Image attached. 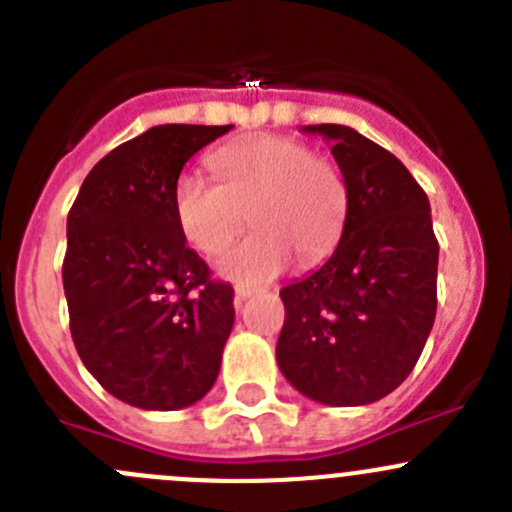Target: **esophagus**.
<instances>
[{
  "label": "esophagus",
  "instance_id": "34e87169",
  "mask_svg": "<svg viewBox=\"0 0 512 512\" xmlns=\"http://www.w3.org/2000/svg\"><path fill=\"white\" fill-rule=\"evenodd\" d=\"M257 292V287H250V285H237L235 287V302H245L247 297H252V294Z\"/></svg>",
  "mask_w": 512,
  "mask_h": 512
}]
</instances>
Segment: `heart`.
Returning a JSON list of instances; mask_svg holds the SVG:
<instances>
[{"label": "heart", "instance_id": "b5f03b06", "mask_svg": "<svg viewBox=\"0 0 512 512\" xmlns=\"http://www.w3.org/2000/svg\"><path fill=\"white\" fill-rule=\"evenodd\" d=\"M213 180L198 173L173 183V215L185 240L220 257L245 227H257L220 262L225 277L267 282L292 257L317 265L334 252L347 227L349 185L332 158L282 133H257L225 143L210 156Z\"/></svg>", "mask_w": 512, "mask_h": 512}]
</instances>
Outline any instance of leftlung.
<instances>
[{
  "label": "left lung",
  "mask_w": 512,
  "mask_h": 512,
  "mask_svg": "<svg viewBox=\"0 0 512 512\" xmlns=\"http://www.w3.org/2000/svg\"><path fill=\"white\" fill-rule=\"evenodd\" d=\"M307 131L334 143L349 215L334 255L280 289L277 364L319 404H371L411 374L436 319L431 205L406 165L354 128L322 123Z\"/></svg>",
  "instance_id": "8db88e82"
}]
</instances>
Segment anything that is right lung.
<instances>
[{
  "instance_id": "obj_1",
  "label": "right lung",
  "mask_w": 512,
  "mask_h": 512,
  "mask_svg": "<svg viewBox=\"0 0 512 512\" xmlns=\"http://www.w3.org/2000/svg\"><path fill=\"white\" fill-rule=\"evenodd\" d=\"M230 128H148L98 160L69 210L71 339L98 384L138 409H183L218 379L235 292L185 245L173 183Z\"/></svg>"
}]
</instances>
